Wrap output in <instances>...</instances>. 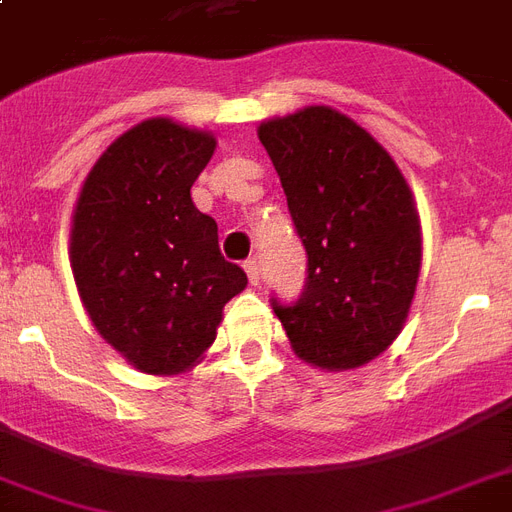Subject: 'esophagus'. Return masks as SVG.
I'll list each match as a JSON object with an SVG mask.
<instances>
[{
	"mask_svg": "<svg viewBox=\"0 0 512 512\" xmlns=\"http://www.w3.org/2000/svg\"><path fill=\"white\" fill-rule=\"evenodd\" d=\"M244 271H247L249 276V284H260V265H257L255 257L244 260Z\"/></svg>",
	"mask_w": 512,
	"mask_h": 512,
	"instance_id": "34e87169",
	"label": "esophagus"
}]
</instances>
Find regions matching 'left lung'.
Returning <instances> with one entry per match:
<instances>
[{"mask_svg": "<svg viewBox=\"0 0 512 512\" xmlns=\"http://www.w3.org/2000/svg\"><path fill=\"white\" fill-rule=\"evenodd\" d=\"M306 247V287L273 298L292 351L322 370H351L392 346L411 311L421 225L392 155L351 117L306 107L257 128Z\"/></svg>", "mask_w": 512, "mask_h": 512, "instance_id": "obj_1", "label": "left lung"}]
</instances>
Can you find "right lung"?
Returning <instances> with one entry per match:
<instances>
[{"label":"right lung","mask_w":512,"mask_h":512,"mask_svg":"<svg viewBox=\"0 0 512 512\" xmlns=\"http://www.w3.org/2000/svg\"><path fill=\"white\" fill-rule=\"evenodd\" d=\"M214 147L209 131L150 117L101 152L74 206L69 260L85 311L150 376L193 368L247 287L220 255L217 222L190 198Z\"/></svg>","instance_id":"obj_1"}]
</instances>
